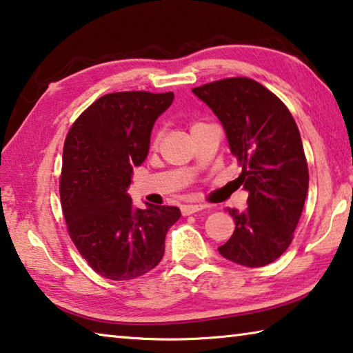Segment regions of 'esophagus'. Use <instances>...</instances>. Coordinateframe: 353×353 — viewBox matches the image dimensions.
Instances as JSON below:
<instances>
[{"instance_id": "34e87169", "label": "esophagus", "mask_w": 353, "mask_h": 353, "mask_svg": "<svg viewBox=\"0 0 353 353\" xmlns=\"http://www.w3.org/2000/svg\"><path fill=\"white\" fill-rule=\"evenodd\" d=\"M207 208V205H202V204H187V205H182L181 210L183 216H188V214H193L199 210H204Z\"/></svg>"}]
</instances>
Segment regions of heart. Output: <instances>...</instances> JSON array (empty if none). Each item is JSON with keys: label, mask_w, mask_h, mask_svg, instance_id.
I'll return each mask as SVG.
<instances>
[{"label": "heart", "mask_w": 353, "mask_h": 353, "mask_svg": "<svg viewBox=\"0 0 353 353\" xmlns=\"http://www.w3.org/2000/svg\"><path fill=\"white\" fill-rule=\"evenodd\" d=\"M159 140H160V134H155L154 137H152V140H151V146L152 148H155L159 145Z\"/></svg>", "instance_id": "obj_1"}]
</instances>
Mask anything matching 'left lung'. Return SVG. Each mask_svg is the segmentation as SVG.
<instances>
[{
    "label": "left lung",
    "instance_id": "8db88e82",
    "mask_svg": "<svg viewBox=\"0 0 353 353\" xmlns=\"http://www.w3.org/2000/svg\"><path fill=\"white\" fill-rule=\"evenodd\" d=\"M223 123L249 191L248 208H227L234 235L218 250L248 268L276 261L294 238L308 191V165L297 124L282 101L249 77H225L193 88Z\"/></svg>",
    "mask_w": 353,
    "mask_h": 353
}]
</instances>
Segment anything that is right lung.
Returning a JSON list of instances; mask_svg holds the SVG:
<instances>
[{"label": "right lung", "mask_w": 353, "mask_h": 353, "mask_svg": "<svg viewBox=\"0 0 353 353\" xmlns=\"http://www.w3.org/2000/svg\"><path fill=\"white\" fill-rule=\"evenodd\" d=\"M174 93L117 92L88 105L63 145L59 191L67 230L99 276L132 280L159 265L165 236L181 218L170 205L134 207V166L146 159L151 130Z\"/></svg>", "instance_id": "add662e5"}]
</instances>
